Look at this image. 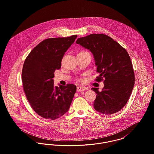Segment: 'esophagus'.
<instances>
[{
	"instance_id": "esophagus-1",
	"label": "esophagus",
	"mask_w": 154,
	"mask_h": 154,
	"mask_svg": "<svg viewBox=\"0 0 154 154\" xmlns=\"http://www.w3.org/2000/svg\"><path fill=\"white\" fill-rule=\"evenodd\" d=\"M88 88L85 87H82V86H78L77 87V91H83L85 90H87Z\"/></svg>"
}]
</instances>
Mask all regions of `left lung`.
Here are the masks:
<instances>
[{
	"label": "left lung",
	"mask_w": 154,
	"mask_h": 154,
	"mask_svg": "<svg viewBox=\"0 0 154 154\" xmlns=\"http://www.w3.org/2000/svg\"><path fill=\"white\" fill-rule=\"evenodd\" d=\"M76 43L93 53L97 72L100 73L95 81H104L102 91L97 88H91L97 94L95 110L106 115L118 112L128 102L134 85V72L128 53L112 38L102 33L78 38Z\"/></svg>",
	"instance_id": "1"
}]
</instances>
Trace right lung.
Listing matches in <instances>:
<instances>
[{
    "label": "right lung",
    "instance_id": "1",
    "mask_svg": "<svg viewBox=\"0 0 154 154\" xmlns=\"http://www.w3.org/2000/svg\"><path fill=\"white\" fill-rule=\"evenodd\" d=\"M77 35L44 40L26 57L22 70V82L26 98L41 117L54 120L69 110L76 91L74 84L55 86L54 72L61 68L65 52Z\"/></svg>",
    "mask_w": 154,
    "mask_h": 154
}]
</instances>
